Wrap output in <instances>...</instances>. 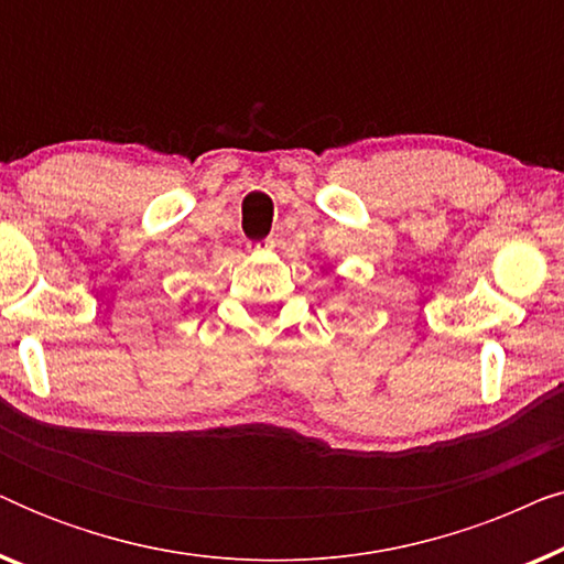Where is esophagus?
<instances>
[{
	"mask_svg": "<svg viewBox=\"0 0 564 564\" xmlns=\"http://www.w3.org/2000/svg\"><path fill=\"white\" fill-rule=\"evenodd\" d=\"M269 251H274V241H272V238H269V241H264V243H253V246H251L253 257H261V253H269Z\"/></svg>",
	"mask_w": 564,
	"mask_h": 564,
	"instance_id": "esophagus-1",
	"label": "esophagus"
}]
</instances>
